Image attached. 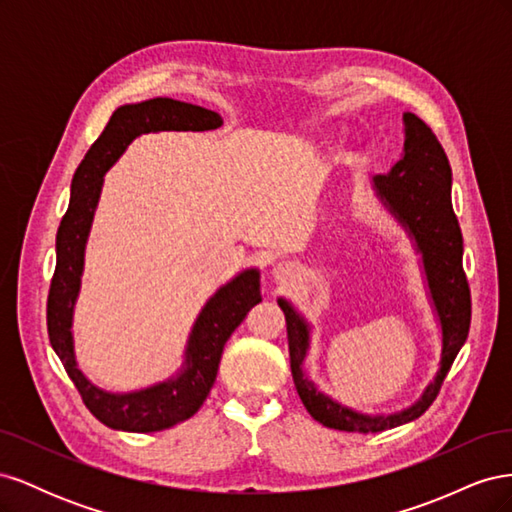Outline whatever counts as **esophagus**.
Returning <instances> with one entry per match:
<instances>
[{
    "label": "esophagus",
    "mask_w": 512,
    "mask_h": 512,
    "mask_svg": "<svg viewBox=\"0 0 512 512\" xmlns=\"http://www.w3.org/2000/svg\"><path fill=\"white\" fill-rule=\"evenodd\" d=\"M275 275H277V277H288V275H292V267H290V265H284V262H282V265L275 267Z\"/></svg>",
    "instance_id": "esophagus-1"
}]
</instances>
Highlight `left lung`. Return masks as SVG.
I'll list each match as a JSON object with an SVG mask.
<instances>
[{
  "label": "left lung",
  "mask_w": 512,
  "mask_h": 512,
  "mask_svg": "<svg viewBox=\"0 0 512 512\" xmlns=\"http://www.w3.org/2000/svg\"><path fill=\"white\" fill-rule=\"evenodd\" d=\"M404 123V158L391 168V173L374 177V188L386 209L408 230L416 250L423 256L429 294L442 324V359L436 380L427 386L414 406L391 416H367L337 404L329 395L320 393L303 374L309 324L286 299H277L286 316L292 380L303 406L318 423L339 431L376 433L410 423L425 414L438 397L448 369L461 346L466 344L470 331L472 299L468 277L463 271V237L451 203V164L436 134L423 119L414 113H404Z\"/></svg>",
  "instance_id": "1"
}]
</instances>
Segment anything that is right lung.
<instances>
[{
  "mask_svg": "<svg viewBox=\"0 0 512 512\" xmlns=\"http://www.w3.org/2000/svg\"><path fill=\"white\" fill-rule=\"evenodd\" d=\"M222 117L203 106L153 98L119 106L108 119L98 141L89 147L76 168L70 188V205L57 230V262L46 301V329L51 346L64 363L83 404L100 423L111 429L151 433L173 427L203 406L218 376L224 344L247 312L262 301L260 273L247 269L222 286L203 307L185 348L183 369L175 378L143 391L115 395L91 384L76 367L72 344V312L79 297L85 243L100 198L104 173L111 168L136 136L162 130H215Z\"/></svg>",
  "mask_w": 512,
  "mask_h": 512,
  "instance_id": "add662e5",
  "label": "right lung"
}]
</instances>
